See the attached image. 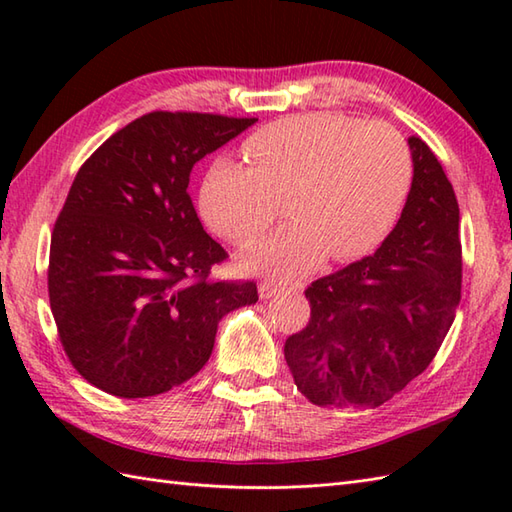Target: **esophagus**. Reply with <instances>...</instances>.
Returning a JSON list of instances; mask_svg holds the SVG:
<instances>
[{"label": "esophagus", "mask_w": 512, "mask_h": 512, "mask_svg": "<svg viewBox=\"0 0 512 512\" xmlns=\"http://www.w3.org/2000/svg\"><path fill=\"white\" fill-rule=\"evenodd\" d=\"M299 286L301 284L286 286V284H277V281H273V279H266V281H259V297L270 299V297H275V295H279V292H284V290H297Z\"/></svg>", "instance_id": "34e87169"}]
</instances>
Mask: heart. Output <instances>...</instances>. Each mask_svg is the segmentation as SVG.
<instances>
[{
    "instance_id": "b5f03b06",
    "label": "heart",
    "mask_w": 512,
    "mask_h": 512,
    "mask_svg": "<svg viewBox=\"0 0 512 512\" xmlns=\"http://www.w3.org/2000/svg\"><path fill=\"white\" fill-rule=\"evenodd\" d=\"M251 162L217 158L200 189L204 220L237 246L253 244L284 211L295 222L248 262L299 275L319 259H352L383 239L407 200L411 154L396 129L341 112L286 116L244 140Z\"/></svg>"
}]
</instances>
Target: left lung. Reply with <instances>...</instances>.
Instances as JSON below:
<instances>
[{
    "label": "left lung",
    "mask_w": 512,
    "mask_h": 512,
    "mask_svg": "<svg viewBox=\"0 0 512 512\" xmlns=\"http://www.w3.org/2000/svg\"><path fill=\"white\" fill-rule=\"evenodd\" d=\"M405 209L374 255L306 288L310 319L284 354L312 405H383L429 367L460 306V206L436 154L409 138Z\"/></svg>",
    "instance_id": "8db88e82"
}]
</instances>
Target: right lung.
Listing matches in <instances>:
<instances>
[{"instance_id": "1", "label": "right lung", "mask_w": 512, "mask_h": 512, "mask_svg": "<svg viewBox=\"0 0 512 512\" xmlns=\"http://www.w3.org/2000/svg\"><path fill=\"white\" fill-rule=\"evenodd\" d=\"M257 118L151 112L83 162L54 222L48 295L72 367L118 398L187 383L217 323L257 301L250 279H215L228 259L187 191L195 162Z\"/></svg>"}]
</instances>
